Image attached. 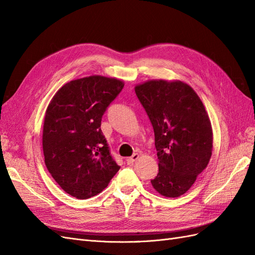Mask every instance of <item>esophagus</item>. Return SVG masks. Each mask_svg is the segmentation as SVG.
Returning a JSON list of instances; mask_svg holds the SVG:
<instances>
[{"instance_id":"obj_1","label":"esophagus","mask_w":255,"mask_h":255,"mask_svg":"<svg viewBox=\"0 0 255 255\" xmlns=\"http://www.w3.org/2000/svg\"><path fill=\"white\" fill-rule=\"evenodd\" d=\"M138 158H139V154H138V153H134L132 156L128 157V158H127V164H128V165L133 164L134 161H135V160H137Z\"/></svg>"}]
</instances>
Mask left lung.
I'll use <instances>...</instances> for the list:
<instances>
[{"mask_svg": "<svg viewBox=\"0 0 255 255\" xmlns=\"http://www.w3.org/2000/svg\"><path fill=\"white\" fill-rule=\"evenodd\" d=\"M155 136L158 173L151 180L161 196L184 195L206 168L213 130L204 105L181 81H148L135 87Z\"/></svg>", "mask_w": 255, "mask_h": 255, "instance_id": "obj_1", "label": "left lung"}]
</instances>
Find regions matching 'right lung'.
Instances as JSON below:
<instances>
[{"label":"right lung","mask_w":255,"mask_h":255,"mask_svg":"<svg viewBox=\"0 0 255 255\" xmlns=\"http://www.w3.org/2000/svg\"><path fill=\"white\" fill-rule=\"evenodd\" d=\"M125 84L92 75L67 83L45 112L44 163L67 194L88 199L100 194L118 172L101 130L102 116Z\"/></svg>","instance_id":"right-lung-1"}]
</instances>
